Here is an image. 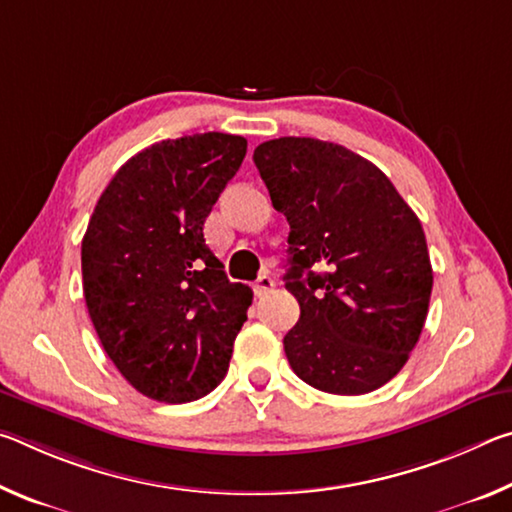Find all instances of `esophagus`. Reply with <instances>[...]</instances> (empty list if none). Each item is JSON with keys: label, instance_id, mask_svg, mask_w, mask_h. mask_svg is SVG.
<instances>
[{"label": "esophagus", "instance_id": "34e87169", "mask_svg": "<svg viewBox=\"0 0 512 512\" xmlns=\"http://www.w3.org/2000/svg\"><path fill=\"white\" fill-rule=\"evenodd\" d=\"M275 287V280L268 273H264V275H259L257 280H255V284H253V289H255V293L257 296H266L268 291H271Z\"/></svg>", "mask_w": 512, "mask_h": 512}]
</instances>
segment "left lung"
Wrapping results in <instances>:
<instances>
[{"mask_svg":"<svg viewBox=\"0 0 512 512\" xmlns=\"http://www.w3.org/2000/svg\"><path fill=\"white\" fill-rule=\"evenodd\" d=\"M253 160L291 225L293 372L325 393L377 391L409 361L427 320L433 271L420 219L381 169L341 144L280 137Z\"/></svg>","mask_w":512,"mask_h":512,"instance_id":"1","label":"left lung"}]
</instances>
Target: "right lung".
Returning <instances> with one entry per match:
<instances>
[{"label":"right lung","mask_w":512,"mask_h":512,"mask_svg":"<svg viewBox=\"0 0 512 512\" xmlns=\"http://www.w3.org/2000/svg\"><path fill=\"white\" fill-rule=\"evenodd\" d=\"M246 146L228 133L149 146L115 173L85 230L92 325L124 379L151 400L194 402L228 372L253 291L228 280L203 223Z\"/></svg>","instance_id":"1"}]
</instances>
